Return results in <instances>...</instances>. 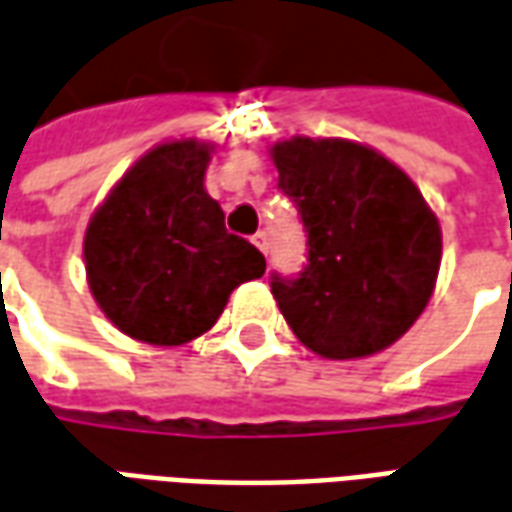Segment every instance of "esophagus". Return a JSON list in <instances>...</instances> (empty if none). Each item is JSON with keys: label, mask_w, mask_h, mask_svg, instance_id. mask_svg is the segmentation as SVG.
<instances>
[{"label": "esophagus", "mask_w": 512, "mask_h": 512, "mask_svg": "<svg viewBox=\"0 0 512 512\" xmlns=\"http://www.w3.org/2000/svg\"><path fill=\"white\" fill-rule=\"evenodd\" d=\"M250 239H253V245L262 250V253H267V231H256Z\"/></svg>", "instance_id": "1"}]
</instances>
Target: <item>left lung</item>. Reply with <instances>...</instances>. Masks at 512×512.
<instances>
[{
    "instance_id": "obj_1",
    "label": "left lung",
    "mask_w": 512,
    "mask_h": 512,
    "mask_svg": "<svg viewBox=\"0 0 512 512\" xmlns=\"http://www.w3.org/2000/svg\"><path fill=\"white\" fill-rule=\"evenodd\" d=\"M270 157L308 237L303 273L270 281L284 320L322 358L386 350L436 289L438 217L405 170L353 140L289 137Z\"/></svg>"
}]
</instances>
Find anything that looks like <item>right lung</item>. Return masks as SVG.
I'll use <instances>...</instances> for the list:
<instances>
[{
  "label": "right lung",
  "instance_id": "obj_1",
  "mask_svg": "<svg viewBox=\"0 0 512 512\" xmlns=\"http://www.w3.org/2000/svg\"><path fill=\"white\" fill-rule=\"evenodd\" d=\"M212 146L151 148L110 190L85 231V270L104 317L137 342L176 347L206 333L228 295L262 278L264 256L228 234L206 192Z\"/></svg>",
  "mask_w": 512,
  "mask_h": 512
}]
</instances>
